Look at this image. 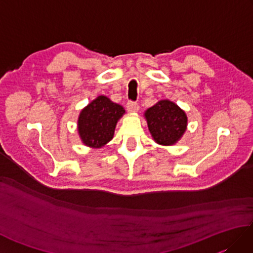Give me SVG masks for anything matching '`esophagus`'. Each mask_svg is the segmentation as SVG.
I'll return each mask as SVG.
<instances>
[{"label": "esophagus", "mask_w": 253, "mask_h": 253, "mask_svg": "<svg viewBox=\"0 0 253 253\" xmlns=\"http://www.w3.org/2000/svg\"><path fill=\"white\" fill-rule=\"evenodd\" d=\"M126 107H127V111L128 112H137L139 110V105L137 102H133V101H128L127 104H126Z\"/></svg>", "instance_id": "esophagus-1"}]
</instances>
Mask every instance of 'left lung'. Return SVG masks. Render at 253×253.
<instances>
[{
    "mask_svg": "<svg viewBox=\"0 0 253 253\" xmlns=\"http://www.w3.org/2000/svg\"><path fill=\"white\" fill-rule=\"evenodd\" d=\"M149 130L155 141L164 146L174 144L186 130L187 116L173 102L162 100L146 112Z\"/></svg>",
    "mask_w": 253,
    "mask_h": 253,
    "instance_id": "8db88e82",
    "label": "left lung"
}]
</instances>
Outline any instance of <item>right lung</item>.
<instances>
[{
	"mask_svg": "<svg viewBox=\"0 0 253 253\" xmlns=\"http://www.w3.org/2000/svg\"><path fill=\"white\" fill-rule=\"evenodd\" d=\"M125 110L100 95L84 107L78 120V131L83 142L88 147L100 148L109 142L114 135L117 121Z\"/></svg>",
	"mask_w": 253,
	"mask_h": 253,
	"instance_id": "add662e5",
	"label": "right lung"
}]
</instances>
